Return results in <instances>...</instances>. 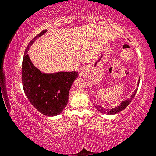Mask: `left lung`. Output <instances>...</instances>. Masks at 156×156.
<instances>
[{
  "mask_svg": "<svg viewBox=\"0 0 156 156\" xmlns=\"http://www.w3.org/2000/svg\"><path fill=\"white\" fill-rule=\"evenodd\" d=\"M140 77L139 78V80L138 82V85H139V83H140ZM137 91H138V89H136L134 92L133 93V94L131 95V96L130 98H128L125 100V101H122L121 102L120 105H118V107H115L114 108H112V109H105L103 107L100 105H98L97 104H94V105L95 106V107L96 108L97 110H98L100 113H105V114H108V115H113L115 114V113H119L121 111H122L123 109H125V108L128 106V105L130 104V102H131V100L133 99L134 96H136V94L137 93Z\"/></svg>",
  "mask_w": 156,
  "mask_h": 156,
  "instance_id": "obj_1",
  "label": "left lung"
}]
</instances>
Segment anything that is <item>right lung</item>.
I'll return each instance as SVG.
<instances>
[{
	"label": "right lung",
	"mask_w": 156,
	"mask_h": 156,
	"mask_svg": "<svg viewBox=\"0 0 156 156\" xmlns=\"http://www.w3.org/2000/svg\"><path fill=\"white\" fill-rule=\"evenodd\" d=\"M47 31H42L31 40L25 49L22 64V82L29 101L39 112L47 116L61 113L67 106L69 90L78 76L77 72H41L31 61L27 54L30 46Z\"/></svg>",
	"instance_id": "add662e5"
}]
</instances>
